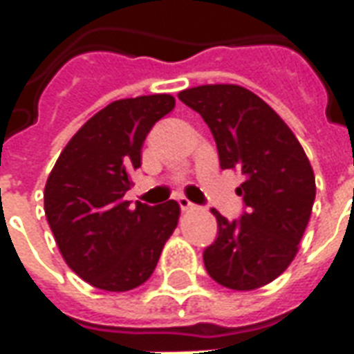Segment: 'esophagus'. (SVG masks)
<instances>
[{
	"label": "esophagus",
	"instance_id": "1",
	"mask_svg": "<svg viewBox=\"0 0 354 354\" xmlns=\"http://www.w3.org/2000/svg\"><path fill=\"white\" fill-rule=\"evenodd\" d=\"M178 205H180V208H182V210H193V208H195V205H193L192 201L189 199H185V197H178Z\"/></svg>",
	"mask_w": 354,
	"mask_h": 354
}]
</instances>
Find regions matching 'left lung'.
Segmentation results:
<instances>
[{
    "label": "left lung",
    "instance_id": "obj_1",
    "mask_svg": "<svg viewBox=\"0 0 354 354\" xmlns=\"http://www.w3.org/2000/svg\"><path fill=\"white\" fill-rule=\"evenodd\" d=\"M178 98L212 132L220 167L237 169L245 210L227 220L216 208L218 237L205 248L208 274L231 290H254L290 266L311 216L315 174L288 124L239 85H203Z\"/></svg>",
    "mask_w": 354,
    "mask_h": 354
}]
</instances>
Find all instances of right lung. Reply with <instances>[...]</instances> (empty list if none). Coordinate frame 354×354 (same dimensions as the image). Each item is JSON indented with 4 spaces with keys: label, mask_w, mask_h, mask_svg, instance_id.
Listing matches in <instances>:
<instances>
[{
    "label": "right lung",
    "mask_w": 354,
    "mask_h": 354,
    "mask_svg": "<svg viewBox=\"0 0 354 354\" xmlns=\"http://www.w3.org/2000/svg\"><path fill=\"white\" fill-rule=\"evenodd\" d=\"M170 94L111 102L75 132L45 185V216L60 254L96 288L127 292L144 284L176 227V201H124L144 140L174 109Z\"/></svg>",
    "instance_id": "obj_1"
}]
</instances>
